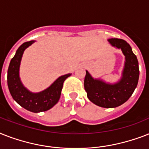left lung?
I'll list each match as a JSON object with an SVG mask.
<instances>
[{
  "instance_id": "1",
  "label": "left lung",
  "mask_w": 149,
  "mask_h": 149,
  "mask_svg": "<svg viewBox=\"0 0 149 149\" xmlns=\"http://www.w3.org/2000/svg\"><path fill=\"white\" fill-rule=\"evenodd\" d=\"M112 46L120 49L125 56L122 77L115 84H108L102 79H94L86 71L84 89L92 103L101 107L113 108L120 106L131 97L138 85L139 78V62L132 47L123 39L110 38Z\"/></svg>"
}]
</instances>
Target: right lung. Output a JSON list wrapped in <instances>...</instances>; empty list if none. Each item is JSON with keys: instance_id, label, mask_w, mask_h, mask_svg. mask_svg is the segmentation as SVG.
<instances>
[{"instance_id": "add662e5", "label": "right lung", "mask_w": 149, "mask_h": 149, "mask_svg": "<svg viewBox=\"0 0 149 149\" xmlns=\"http://www.w3.org/2000/svg\"><path fill=\"white\" fill-rule=\"evenodd\" d=\"M34 42L35 41L23 43L11 58L8 70V86L11 97L20 106L29 111L38 113L49 110L58 103L63 83L71 74L61 76L49 87L39 93H32L25 88L19 77L20 64L24 51Z\"/></svg>"}]
</instances>
